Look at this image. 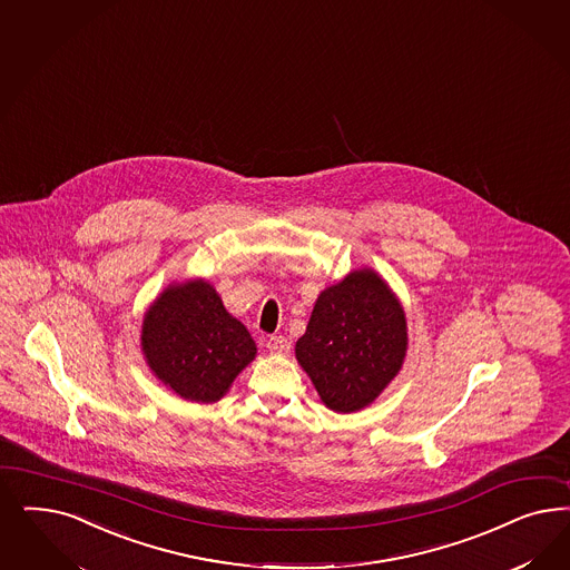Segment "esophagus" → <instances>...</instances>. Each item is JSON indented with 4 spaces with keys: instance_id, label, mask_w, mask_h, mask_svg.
Instances as JSON below:
<instances>
[{
    "instance_id": "obj_1",
    "label": "esophagus",
    "mask_w": 570,
    "mask_h": 570,
    "mask_svg": "<svg viewBox=\"0 0 570 570\" xmlns=\"http://www.w3.org/2000/svg\"><path fill=\"white\" fill-rule=\"evenodd\" d=\"M266 348L271 350L273 354H287L289 348H292V344H289V340L285 335H273V337L266 340Z\"/></svg>"
}]
</instances>
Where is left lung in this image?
Listing matches in <instances>:
<instances>
[{"label": "left lung", "mask_w": 570, "mask_h": 570, "mask_svg": "<svg viewBox=\"0 0 570 570\" xmlns=\"http://www.w3.org/2000/svg\"><path fill=\"white\" fill-rule=\"evenodd\" d=\"M406 321L399 299L373 271H356L318 295L297 363L321 401L337 413L373 403L403 367Z\"/></svg>", "instance_id": "1"}]
</instances>
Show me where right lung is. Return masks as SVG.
I'll list each match as a JSON object with an SVG mask.
<instances>
[{"mask_svg": "<svg viewBox=\"0 0 570 570\" xmlns=\"http://www.w3.org/2000/svg\"><path fill=\"white\" fill-rule=\"evenodd\" d=\"M142 350L155 375L195 403H216L256 356V344L205 281L167 287L142 325Z\"/></svg>", "mask_w": 570, "mask_h": 570, "instance_id": "1", "label": "right lung"}]
</instances>
